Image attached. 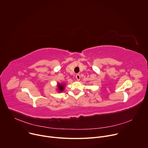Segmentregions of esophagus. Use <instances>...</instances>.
<instances>
[{
    "mask_svg": "<svg viewBox=\"0 0 148 148\" xmlns=\"http://www.w3.org/2000/svg\"><path fill=\"white\" fill-rule=\"evenodd\" d=\"M75 78H76V79H77L78 81H79V80L80 79V75H79V74H77V75H75Z\"/></svg>",
    "mask_w": 148,
    "mask_h": 148,
    "instance_id": "esophagus-1",
    "label": "esophagus"
}]
</instances>
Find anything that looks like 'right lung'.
<instances>
[{
  "mask_svg": "<svg viewBox=\"0 0 148 148\" xmlns=\"http://www.w3.org/2000/svg\"><path fill=\"white\" fill-rule=\"evenodd\" d=\"M57 87H58V91L59 92L63 91L65 88L64 84H58Z\"/></svg>",
  "mask_w": 148,
  "mask_h": 148,
  "instance_id": "obj_1",
  "label": "right lung"
}]
</instances>
